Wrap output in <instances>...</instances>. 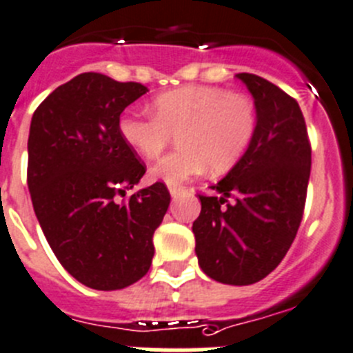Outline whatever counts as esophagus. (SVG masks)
I'll use <instances>...</instances> for the list:
<instances>
[{
  "instance_id": "1",
  "label": "esophagus",
  "mask_w": 353,
  "mask_h": 353,
  "mask_svg": "<svg viewBox=\"0 0 353 353\" xmlns=\"http://www.w3.org/2000/svg\"><path fill=\"white\" fill-rule=\"evenodd\" d=\"M182 192H183V187H174V185L170 187V194H171V197H173V199H174V197H179Z\"/></svg>"
}]
</instances>
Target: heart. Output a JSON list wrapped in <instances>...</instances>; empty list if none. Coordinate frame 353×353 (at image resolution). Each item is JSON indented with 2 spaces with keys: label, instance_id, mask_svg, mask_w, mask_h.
<instances>
[{
  "label": "heart",
  "instance_id": "b5f03b06",
  "mask_svg": "<svg viewBox=\"0 0 353 353\" xmlns=\"http://www.w3.org/2000/svg\"><path fill=\"white\" fill-rule=\"evenodd\" d=\"M154 116L124 112L117 121L123 142L145 159L159 156L179 133V150L157 161L154 180L179 185L204 170L223 173L243 157L256 132V107L239 92L189 85L152 100Z\"/></svg>",
  "mask_w": 353,
  "mask_h": 353
}]
</instances>
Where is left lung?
<instances>
[{"label":"left lung","instance_id":"left-lung-1","mask_svg":"<svg viewBox=\"0 0 353 353\" xmlns=\"http://www.w3.org/2000/svg\"><path fill=\"white\" fill-rule=\"evenodd\" d=\"M256 107V132L239 163L199 194L192 225L199 267L211 279L248 286L286 256L303 218L312 149L293 97L267 79L241 72ZM232 199V201H229Z\"/></svg>","mask_w":353,"mask_h":353}]
</instances>
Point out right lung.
Wrapping results in <instances>:
<instances>
[{"mask_svg": "<svg viewBox=\"0 0 353 353\" xmlns=\"http://www.w3.org/2000/svg\"><path fill=\"white\" fill-rule=\"evenodd\" d=\"M147 92L140 83L83 72L32 114V208L62 267L93 290H123L142 279L152 263V236L170 206L163 182L121 199L145 174V164L123 142L117 121Z\"/></svg>", "mask_w": 353, "mask_h": 353, "instance_id": "1", "label": "right lung"}]
</instances>
